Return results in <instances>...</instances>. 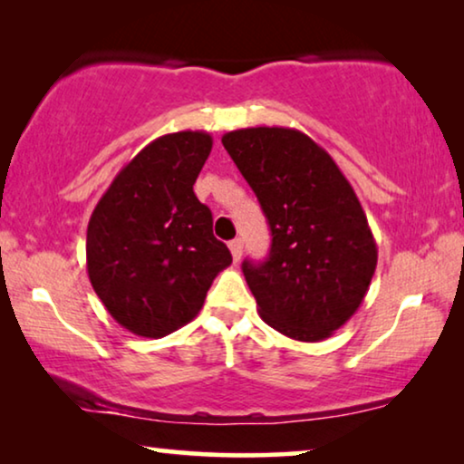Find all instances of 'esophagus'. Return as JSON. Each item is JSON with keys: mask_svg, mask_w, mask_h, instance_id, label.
Returning a JSON list of instances; mask_svg holds the SVG:
<instances>
[{"mask_svg": "<svg viewBox=\"0 0 464 464\" xmlns=\"http://www.w3.org/2000/svg\"><path fill=\"white\" fill-rule=\"evenodd\" d=\"M227 246H230L234 262H238L240 256H243V240H240V238H234V240H230V245H227Z\"/></svg>", "mask_w": 464, "mask_h": 464, "instance_id": "obj_1", "label": "esophagus"}]
</instances>
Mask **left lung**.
I'll use <instances>...</instances> for the list:
<instances>
[{"mask_svg": "<svg viewBox=\"0 0 464 464\" xmlns=\"http://www.w3.org/2000/svg\"><path fill=\"white\" fill-rule=\"evenodd\" d=\"M221 143L272 234L266 262H243L259 316L291 340L329 338L357 313L378 262L357 194L334 158L295 129H238Z\"/></svg>", "mask_w": 464, "mask_h": 464, "instance_id": "8db88e82", "label": "left lung"}]
</instances>
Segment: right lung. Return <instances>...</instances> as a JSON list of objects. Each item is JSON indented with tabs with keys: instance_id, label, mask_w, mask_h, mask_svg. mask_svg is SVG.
<instances>
[{
	"instance_id": "1",
	"label": "right lung",
	"mask_w": 464,
	"mask_h": 464,
	"mask_svg": "<svg viewBox=\"0 0 464 464\" xmlns=\"http://www.w3.org/2000/svg\"><path fill=\"white\" fill-rule=\"evenodd\" d=\"M211 148L202 130L158 137L120 170L88 221L94 294L135 335L162 338L192 321L232 264L213 237L211 208L194 194Z\"/></svg>"
}]
</instances>
